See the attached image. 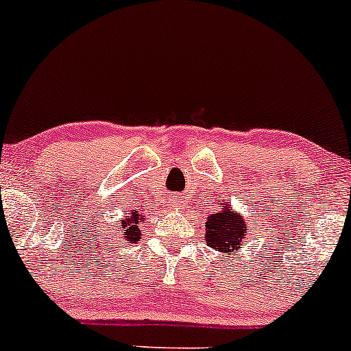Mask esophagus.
Returning <instances> with one entry per match:
<instances>
[{
    "label": "esophagus",
    "mask_w": 351,
    "mask_h": 351,
    "mask_svg": "<svg viewBox=\"0 0 351 351\" xmlns=\"http://www.w3.org/2000/svg\"><path fill=\"white\" fill-rule=\"evenodd\" d=\"M180 206H182V204H180V199H176L174 200V208H176V210H179Z\"/></svg>",
    "instance_id": "34e87169"
}]
</instances>
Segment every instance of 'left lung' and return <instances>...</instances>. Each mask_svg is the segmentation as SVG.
Here are the masks:
<instances>
[{
	"label": "left lung",
	"mask_w": 351,
	"mask_h": 351,
	"mask_svg": "<svg viewBox=\"0 0 351 351\" xmlns=\"http://www.w3.org/2000/svg\"><path fill=\"white\" fill-rule=\"evenodd\" d=\"M249 228L242 215L237 214L230 204H222L219 212L207 217L206 243L222 254H237Z\"/></svg>",
	"instance_id": "8db88e82"
}]
</instances>
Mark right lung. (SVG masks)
<instances>
[{
	"label": "right lung",
	"instance_id": "obj_1",
	"mask_svg": "<svg viewBox=\"0 0 351 351\" xmlns=\"http://www.w3.org/2000/svg\"><path fill=\"white\" fill-rule=\"evenodd\" d=\"M143 219L144 215L139 210H134L125 215V219L121 220V234H123L124 240H128V243H134L141 239L139 223L143 222Z\"/></svg>",
	"mask_w": 351,
	"mask_h": 351
}]
</instances>
